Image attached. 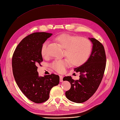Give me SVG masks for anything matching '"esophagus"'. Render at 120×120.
I'll return each mask as SVG.
<instances>
[{
  "instance_id": "1",
  "label": "esophagus",
  "mask_w": 120,
  "mask_h": 120,
  "mask_svg": "<svg viewBox=\"0 0 120 120\" xmlns=\"http://www.w3.org/2000/svg\"><path fill=\"white\" fill-rule=\"evenodd\" d=\"M63 76L62 75H60V82H62L63 81Z\"/></svg>"
}]
</instances>
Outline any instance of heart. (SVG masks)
<instances>
[{
	"mask_svg": "<svg viewBox=\"0 0 120 120\" xmlns=\"http://www.w3.org/2000/svg\"><path fill=\"white\" fill-rule=\"evenodd\" d=\"M56 40L65 48L64 56L74 65H80L85 63L88 59L91 52V44L84 38L77 37L68 34L60 35ZM48 42H45L42 45L41 53L43 57L47 55ZM68 59L55 60L51 64L53 70L59 73H63L69 65Z\"/></svg>",
	"mask_w": 120,
	"mask_h": 120,
	"instance_id": "1",
	"label": "heart"
}]
</instances>
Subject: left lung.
<instances>
[{
	"label": "left lung",
	"instance_id": "left-lung-1",
	"mask_svg": "<svg viewBox=\"0 0 120 120\" xmlns=\"http://www.w3.org/2000/svg\"><path fill=\"white\" fill-rule=\"evenodd\" d=\"M92 43L90 57L82 65L75 68L79 72V79L74 80L71 76H65L63 80L69 81L71 87L65 92L68 99L81 103L90 98L95 92L103 77L106 68V57L103 45L94 38H89Z\"/></svg>",
	"mask_w": 120,
	"mask_h": 120
}]
</instances>
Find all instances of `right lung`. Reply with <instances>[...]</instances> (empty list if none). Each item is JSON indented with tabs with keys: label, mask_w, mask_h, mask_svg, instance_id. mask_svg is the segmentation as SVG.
Here are the masks:
<instances>
[{
	"label": "right lung",
	"mask_w": 120,
	"mask_h": 120,
	"mask_svg": "<svg viewBox=\"0 0 120 120\" xmlns=\"http://www.w3.org/2000/svg\"><path fill=\"white\" fill-rule=\"evenodd\" d=\"M52 34L35 32L28 35L17 45L12 57L13 76L20 90L35 103L49 98L50 91L59 83V76L52 74L39 76L37 65L43 61L42 44Z\"/></svg>",
	"instance_id": "add662e5"
}]
</instances>
